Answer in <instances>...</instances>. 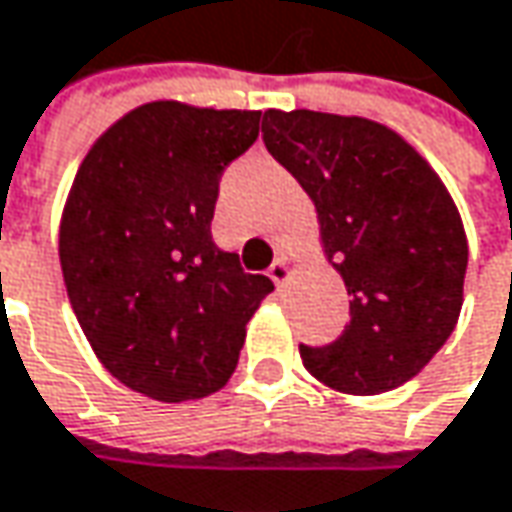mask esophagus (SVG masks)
<instances>
[{
	"mask_svg": "<svg viewBox=\"0 0 512 512\" xmlns=\"http://www.w3.org/2000/svg\"><path fill=\"white\" fill-rule=\"evenodd\" d=\"M268 276L276 282V285H285V282H288V276H291V265H288V259H282V256H279V259L270 265Z\"/></svg>",
	"mask_w": 512,
	"mask_h": 512,
	"instance_id": "34e87169",
	"label": "esophagus"
}]
</instances>
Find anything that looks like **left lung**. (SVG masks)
I'll use <instances>...</instances> for the list:
<instances>
[{"mask_svg":"<svg viewBox=\"0 0 512 512\" xmlns=\"http://www.w3.org/2000/svg\"><path fill=\"white\" fill-rule=\"evenodd\" d=\"M262 138L311 195L322 250L351 296L334 343L299 345L305 369L345 395L403 386L447 343L464 302L470 250L444 181L366 117L268 109Z\"/></svg>","mask_w":512,"mask_h":512,"instance_id":"obj_1","label":"left lung"}]
</instances>
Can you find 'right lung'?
Segmentation results:
<instances>
[{"label": "right lung", "mask_w": 512, "mask_h": 512, "mask_svg": "<svg viewBox=\"0 0 512 512\" xmlns=\"http://www.w3.org/2000/svg\"><path fill=\"white\" fill-rule=\"evenodd\" d=\"M259 117L143 103L74 175L60 221L65 291L97 360L152 400L218 392L273 291L210 233L221 172L259 138Z\"/></svg>", "instance_id": "right-lung-1"}]
</instances>
